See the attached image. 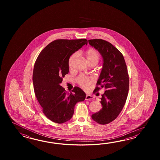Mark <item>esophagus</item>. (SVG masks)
I'll use <instances>...</instances> for the list:
<instances>
[{"mask_svg":"<svg viewBox=\"0 0 160 160\" xmlns=\"http://www.w3.org/2000/svg\"><path fill=\"white\" fill-rule=\"evenodd\" d=\"M94 98V97L92 96L91 95H89V94H88V95H86V98H85V100H91V99H92Z\"/></svg>","mask_w":160,"mask_h":160,"instance_id":"obj_1","label":"esophagus"}]
</instances>
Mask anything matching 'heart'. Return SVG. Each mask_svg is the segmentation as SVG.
<instances>
[{"instance_id":"b5f03b06","label":"heart","mask_w":160,"mask_h":160,"mask_svg":"<svg viewBox=\"0 0 160 160\" xmlns=\"http://www.w3.org/2000/svg\"><path fill=\"white\" fill-rule=\"evenodd\" d=\"M83 55L85 56L86 61L89 65L95 64L96 65L100 59V54L95 48H90L83 52ZM78 54L77 52L74 53L68 59V65L69 68H72V65L77 58ZM94 82V78L92 77H88L85 75H80L77 78V82L81 88L85 90H88L92 83Z\"/></svg>"}]
</instances>
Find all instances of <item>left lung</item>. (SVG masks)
Returning <instances> with one entry per match:
<instances>
[{
  "mask_svg": "<svg viewBox=\"0 0 160 160\" xmlns=\"http://www.w3.org/2000/svg\"><path fill=\"white\" fill-rule=\"evenodd\" d=\"M88 43L102 55L103 64L94 92L105 88L101 103L102 109L93 114L92 118L101 125L116 119L125 104L129 88V78L122 54L112 43L101 39L88 40Z\"/></svg>",
  "mask_w": 160,
  "mask_h": 160,
  "instance_id": "left-lung-1",
  "label": "left lung"
}]
</instances>
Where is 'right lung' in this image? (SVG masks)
<instances>
[{
	"label": "right lung",
	"mask_w": 160,
	"mask_h": 160,
	"mask_svg": "<svg viewBox=\"0 0 160 160\" xmlns=\"http://www.w3.org/2000/svg\"><path fill=\"white\" fill-rule=\"evenodd\" d=\"M86 39H57L42 50L34 65L35 94L46 117L62 123L72 118L75 104L85 100L86 94L75 86L68 93L60 84L69 72L70 57L85 44Z\"/></svg>",
	"instance_id": "right-lung-1"
}]
</instances>
